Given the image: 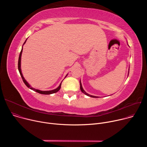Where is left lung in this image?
<instances>
[{"label":"left lung","instance_id":"1","mask_svg":"<svg viewBox=\"0 0 147 147\" xmlns=\"http://www.w3.org/2000/svg\"><path fill=\"white\" fill-rule=\"evenodd\" d=\"M80 90H81V92H83L84 94H86V95H87V96H90V97H92V98H98L97 96H93V95H90V94H87V93L84 90H83V88H82V84H81V81H80Z\"/></svg>","mask_w":147,"mask_h":147}]
</instances>
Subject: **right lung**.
<instances>
[{
    "mask_svg": "<svg viewBox=\"0 0 147 147\" xmlns=\"http://www.w3.org/2000/svg\"><path fill=\"white\" fill-rule=\"evenodd\" d=\"M27 39H26V41L24 42V43L23 44V45H24L25 44V43L26 42ZM23 47H22V51H21L20 53V55H19L18 61V71H19V72H20V75H21V77H22V79H23V82H24L25 84L26 85V86H27L28 88H29L30 89H31V90H33V91H35V92H37L38 93H39V94H40L49 95V94H53V93H56V92H57V91H59L60 90V88H61V82L60 83V84L59 85V86L57 88H56V89H55V90H51V91H40V90H36V89L34 88H32V87H31V86L28 83V82H27V81L25 80V78H24V77H23V74H22V70H21V57H22V52H23ZM67 76V74L66 75V76Z\"/></svg>",
    "mask_w": 147,
    "mask_h": 147,
    "instance_id": "right-lung-1",
    "label": "right lung"
}]
</instances>
